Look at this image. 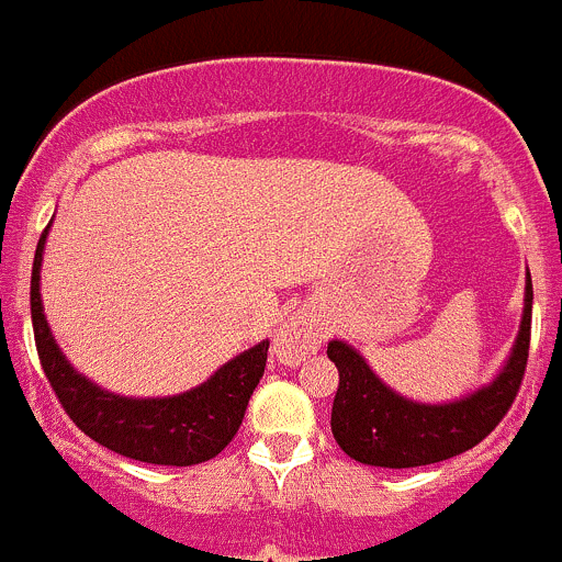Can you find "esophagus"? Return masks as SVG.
Listing matches in <instances>:
<instances>
[{
    "label": "esophagus",
    "mask_w": 562,
    "mask_h": 562,
    "mask_svg": "<svg viewBox=\"0 0 562 562\" xmlns=\"http://www.w3.org/2000/svg\"><path fill=\"white\" fill-rule=\"evenodd\" d=\"M325 341V327L308 311H297V314L289 316L281 325V330L273 338V352L279 360L286 363H300L308 355H314L316 349Z\"/></svg>",
    "instance_id": "1"
}]
</instances>
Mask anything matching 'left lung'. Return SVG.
Listing matches in <instances>:
<instances>
[{"mask_svg": "<svg viewBox=\"0 0 562 562\" xmlns=\"http://www.w3.org/2000/svg\"><path fill=\"white\" fill-rule=\"evenodd\" d=\"M532 281H525V314L519 336L497 376L470 396L448 404H420L398 396L371 371L363 355L347 341L327 344L338 369L330 429L355 462L371 468H424L470 451L503 420L519 393L530 352Z\"/></svg>", "mask_w": 562, "mask_h": 562, "instance_id": "left-lung-1", "label": "left lung"}]
</instances>
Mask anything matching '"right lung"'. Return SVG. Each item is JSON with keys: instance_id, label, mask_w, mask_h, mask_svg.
Listing matches in <instances>:
<instances>
[{"instance_id": "obj_1", "label": "right lung", "mask_w": 562, "mask_h": 562, "mask_svg": "<svg viewBox=\"0 0 562 562\" xmlns=\"http://www.w3.org/2000/svg\"><path fill=\"white\" fill-rule=\"evenodd\" d=\"M48 226L32 262L30 305L41 366L65 413L94 442L136 462L188 468L218 457L240 429L248 398L265 374L270 341H259L240 352L207 382L180 396L127 398L103 391L65 360L43 314L41 265Z\"/></svg>"}]
</instances>
